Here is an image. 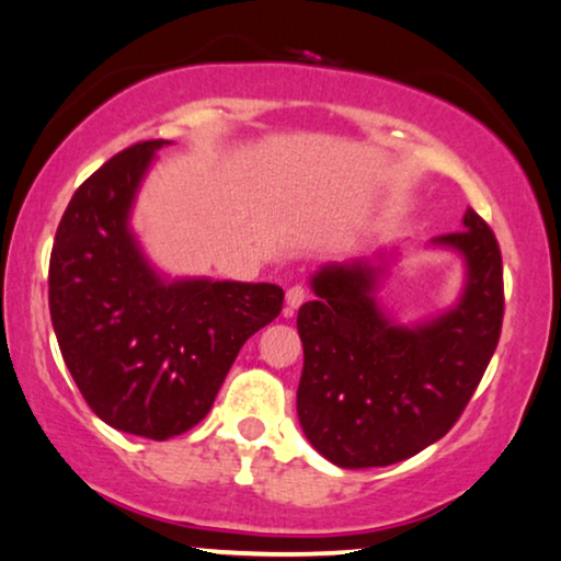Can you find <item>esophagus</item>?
Returning a JSON list of instances; mask_svg holds the SVG:
<instances>
[{"mask_svg": "<svg viewBox=\"0 0 561 561\" xmlns=\"http://www.w3.org/2000/svg\"><path fill=\"white\" fill-rule=\"evenodd\" d=\"M307 299V289L302 287V284H295V287L287 289V307L289 310H297L299 305H302Z\"/></svg>", "mask_w": 561, "mask_h": 561, "instance_id": "1", "label": "esophagus"}]
</instances>
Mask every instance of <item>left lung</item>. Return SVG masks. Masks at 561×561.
<instances>
[{
	"mask_svg": "<svg viewBox=\"0 0 561 561\" xmlns=\"http://www.w3.org/2000/svg\"><path fill=\"white\" fill-rule=\"evenodd\" d=\"M465 259V287L437 318L399 325L376 302L386 262L328 264L297 312L305 366L297 416L337 468H383L445 437L493 358L503 322L499 241L476 210L432 239Z\"/></svg>",
	"mask_w": 561,
	"mask_h": 561,
	"instance_id": "left-lung-1",
	"label": "left lung"
}]
</instances>
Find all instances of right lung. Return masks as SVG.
<instances>
[{
  "label": "right lung",
  "mask_w": 561,
  "mask_h": 561,
  "mask_svg": "<svg viewBox=\"0 0 561 561\" xmlns=\"http://www.w3.org/2000/svg\"><path fill=\"white\" fill-rule=\"evenodd\" d=\"M164 139L139 141L78 187L50 254L53 330L93 414L114 430L170 439L210 412L241 345L282 312L277 284L164 279L141 254L129 213Z\"/></svg>",
  "instance_id": "right-lung-1"
}]
</instances>
